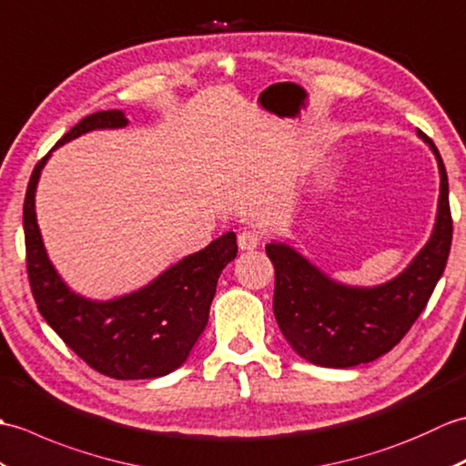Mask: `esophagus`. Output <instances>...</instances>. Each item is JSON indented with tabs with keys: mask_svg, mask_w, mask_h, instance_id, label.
<instances>
[{
	"mask_svg": "<svg viewBox=\"0 0 466 466\" xmlns=\"http://www.w3.org/2000/svg\"><path fill=\"white\" fill-rule=\"evenodd\" d=\"M237 243H239V247L243 251H251L255 249L257 245L261 243V235L257 231H251V229H245L239 233V237H237Z\"/></svg>",
	"mask_w": 466,
	"mask_h": 466,
	"instance_id": "esophagus-1",
	"label": "esophagus"
}]
</instances>
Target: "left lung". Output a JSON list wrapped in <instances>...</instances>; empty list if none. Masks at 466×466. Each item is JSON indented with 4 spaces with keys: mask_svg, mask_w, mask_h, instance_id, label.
Wrapping results in <instances>:
<instances>
[{
    "mask_svg": "<svg viewBox=\"0 0 466 466\" xmlns=\"http://www.w3.org/2000/svg\"><path fill=\"white\" fill-rule=\"evenodd\" d=\"M419 137L429 143L441 171L437 223L429 243L392 281L347 287L320 273L285 243L265 247L275 265L277 325L309 363L347 369L389 353L409 333L435 291L452 241L449 179L435 143L422 131Z\"/></svg>",
    "mask_w": 466,
    "mask_h": 466,
    "instance_id": "1",
    "label": "left lung"
}]
</instances>
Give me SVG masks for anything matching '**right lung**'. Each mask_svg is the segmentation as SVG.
I'll list each match as a JSON object with an SVG mask.
<instances>
[{
	"instance_id": "1",
	"label": "right lung",
	"mask_w": 466,
	"mask_h": 466,
	"mask_svg": "<svg viewBox=\"0 0 466 466\" xmlns=\"http://www.w3.org/2000/svg\"><path fill=\"white\" fill-rule=\"evenodd\" d=\"M121 111H97L81 119L56 147L93 129L126 127ZM51 149V151H54ZM51 151L39 159L24 201L29 287L47 325L97 373L129 380L169 375L189 357L209 320L217 279L237 257L233 231L169 267L147 287L113 301H89L69 291L47 259L35 219V189Z\"/></svg>"
}]
</instances>
